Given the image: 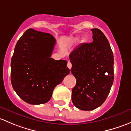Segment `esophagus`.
I'll list each match as a JSON object with an SVG mask.
<instances>
[{
	"instance_id": "1",
	"label": "esophagus",
	"mask_w": 131,
	"mask_h": 131,
	"mask_svg": "<svg viewBox=\"0 0 131 131\" xmlns=\"http://www.w3.org/2000/svg\"><path fill=\"white\" fill-rule=\"evenodd\" d=\"M67 67H68V68L69 69H71V67H72V64L70 62H68V63H67Z\"/></svg>"
}]
</instances>
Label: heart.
<instances>
[{"label": "heart", "mask_w": 131, "mask_h": 131, "mask_svg": "<svg viewBox=\"0 0 131 131\" xmlns=\"http://www.w3.org/2000/svg\"><path fill=\"white\" fill-rule=\"evenodd\" d=\"M73 41H74V43H76L77 41H78V38H77V39H75V40H74Z\"/></svg>", "instance_id": "heart-1"}]
</instances>
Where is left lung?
<instances>
[{
  "label": "left lung",
  "mask_w": 131,
  "mask_h": 131,
  "mask_svg": "<svg viewBox=\"0 0 131 131\" xmlns=\"http://www.w3.org/2000/svg\"><path fill=\"white\" fill-rule=\"evenodd\" d=\"M91 31L93 42L82 43L69 54L71 73L76 79L72 102L86 111L104 103L114 82V55L108 41L100 29Z\"/></svg>",
  "instance_id": "left-lung-1"
}]
</instances>
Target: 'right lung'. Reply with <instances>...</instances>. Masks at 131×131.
Masks as SVG:
<instances>
[{
    "label": "right lung",
    "instance_id": "add662e5",
    "mask_svg": "<svg viewBox=\"0 0 131 131\" xmlns=\"http://www.w3.org/2000/svg\"><path fill=\"white\" fill-rule=\"evenodd\" d=\"M56 40L52 35L28 29L16 43L10 63V80L16 93L31 105L45 103L70 72L65 60L52 56Z\"/></svg>",
    "mask_w": 131,
    "mask_h": 131
}]
</instances>
